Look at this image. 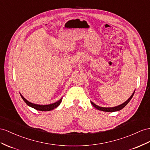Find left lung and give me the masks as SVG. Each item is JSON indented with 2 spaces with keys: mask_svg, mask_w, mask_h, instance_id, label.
Returning a JSON list of instances; mask_svg holds the SVG:
<instances>
[{
  "mask_svg": "<svg viewBox=\"0 0 150 150\" xmlns=\"http://www.w3.org/2000/svg\"><path fill=\"white\" fill-rule=\"evenodd\" d=\"M134 93H135V91H134V93H132V94L130 96V97L126 101H125L124 103H122V104L120 105H118L117 106H115V107H108V108H106V107H101V106H99L98 105H96L93 102L91 101V104L93 105V106L96 108V109L99 110H101L103 111V112H117V111H119V110H121L122 109H123L124 108V107L128 104L129 102L130 101V99H132V98L133 97V96L134 94Z\"/></svg>",
  "mask_w": 150,
  "mask_h": 150,
  "instance_id": "8db88e82",
  "label": "left lung"
}]
</instances>
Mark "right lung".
<instances>
[{
    "instance_id": "right-lung-1",
    "label": "right lung",
    "mask_w": 150,
    "mask_h": 150,
    "mask_svg": "<svg viewBox=\"0 0 150 150\" xmlns=\"http://www.w3.org/2000/svg\"><path fill=\"white\" fill-rule=\"evenodd\" d=\"M20 96H21V97L22 98V99H23V101L26 103V105H27L29 106H30V107H32V108H33L34 109L38 110V111H51V110H52L54 108H57V107L60 105V103H61V101H62V98H61L59 101H57L54 103H52V104L38 105V104H35V103H31V102L28 101V100H26V99L21 95V93H20Z\"/></svg>"
}]
</instances>
